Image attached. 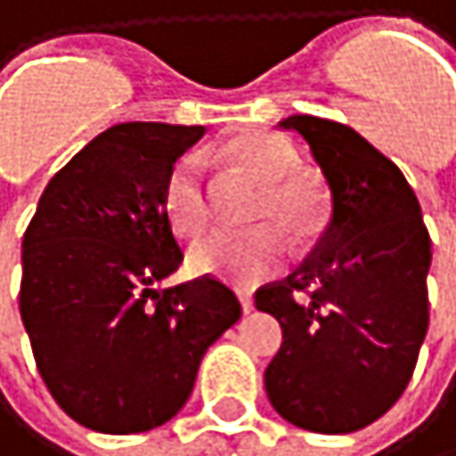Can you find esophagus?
I'll return each mask as SVG.
<instances>
[{
    "label": "esophagus",
    "instance_id": "34e87169",
    "mask_svg": "<svg viewBox=\"0 0 456 456\" xmlns=\"http://www.w3.org/2000/svg\"><path fill=\"white\" fill-rule=\"evenodd\" d=\"M238 299H240V307H243V313L248 315V313L254 310V297H251L248 291H238Z\"/></svg>",
    "mask_w": 456,
    "mask_h": 456
}]
</instances>
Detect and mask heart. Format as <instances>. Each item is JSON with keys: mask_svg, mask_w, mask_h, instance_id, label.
I'll use <instances>...</instances> for the list:
<instances>
[{"mask_svg": "<svg viewBox=\"0 0 456 456\" xmlns=\"http://www.w3.org/2000/svg\"><path fill=\"white\" fill-rule=\"evenodd\" d=\"M218 154L262 183L251 218L262 221L246 232H213L202 238L189 259L202 275L226 278L243 286L270 278L286 259V238L307 243L323 232L329 200L323 186L302 173L299 151L278 133L254 130L218 146ZM162 208L181 238H197L213 216L208 162L200 151L183 154L167 173Z\"/></svg>", "mask_w": 456, "mask_h": 456, "instance_id": "obj_1", "label": "heart"}]
</instances>
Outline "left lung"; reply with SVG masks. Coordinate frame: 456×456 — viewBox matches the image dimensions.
Masks as SVG:
<instances>
[{
  "instance_id": "8db88e82",
  "label": "left lung",
  "mask_w": 456,
  "mask_h": 456,
  "mask_svg": "<svg viewBox=\"0 0 456 456\" xmlns=\"http://www.w3.org/2000/svg\"><path fill=\"white\" fill-rule=\"evenodd\" d=\"M297 130L331 189V221L286 281L256 291L283 345L265 371L275 411L313 433H355L406 390L428 334L430 235L395 162L353 127L310 114Z\"/></svg>"
}]
</instances>
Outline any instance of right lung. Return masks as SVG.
Returning a JSON list of instances; mask_svg holds the SVG:
<instances>
[{
	"instance_id": "add662e5",
	"label": "right lung",
	"mask_w": 456,
	"mask_h": 456,
	"mask_svg": "<svg viewBox=\"0 0 456 456\" xmlns=\"http://www.w3.org/2000/svg\"><path fill=\"white\" fill-rule=\"evenodd\" d=\"M202 133L109 127L50 178L23 235L20 318L37 369L90 430L127 436L175 417L205 350L243 313L208 275L154 289L183 262L162 208L165 181Z\"/></svg>"
}]
</instances>
